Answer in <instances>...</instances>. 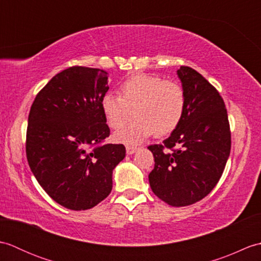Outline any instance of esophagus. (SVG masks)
<instances>
[{
	"label": "esophagus",
	"instance_id": "esophagus-1",
	"mask_svg": "<svg viewBox=\"0 0 261 261\" xmlns=\"http://www.w3.org/2000/svg\"><path fill=\"white\" fill-rule=\"evenodd\" d=\"M125 149H126V154H132L138 150V148L134 147V146H126Z\"/></svg>",
	"mask_w": 261,
	"mask_h": 261
}]
</instances>
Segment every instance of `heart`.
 Segmentation results:
<instances>
[{
    "mask_svg": "<svg viewBox=\"0 0 261 261\" xmlns=\"http://www.w3.org/2000/svg\"><path fill=\"white\" fill-rule=\"evenodd\" d=\"M101 107L109 125L114 129L121 126L135 110L137 119L115 131L114 139L136 146L154 132L157 136H166L179 125L185 113L186 94L177 81L136 74L121 85V95L105 94Z\"/></svg>",
    "mask_w": 261,
    "mask_h": 261,
    "instance_id": "heart-1",
    "label": "heart"
}]
</instances>
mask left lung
Instances as JSON below:
<instances>
[{"label": "left lung", "mask_w": 261, "mask_h": 261, "mask_svg": "<svg viewBox=\"0 0 261 261\" xmlns=\"http://www.w3.org/2000/svg\"><path fill=\"white\" fill-rule=\"evenodd\" d=\"M186 94L179 125L163 145H151L154 167L149 182L171 206L201 201L218 184L231 150V131L218 90L188 66L177 70Z\"/></svg>", "instance_id": "obj_1"}]
</instances>
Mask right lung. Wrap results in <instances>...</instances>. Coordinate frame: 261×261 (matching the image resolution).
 <instances>
[{
	"instance_id": "right-lung-1",
	"label": "right lung",
	"mask_w": 261,
	"mask_h": 261,
	"mask_svg": "<svg viewBox=\"0 0 261 261\" xmlns=\"http://www.w3.org/2000/svg\"><path fill=\"white\" fill-rule=\"evenodd\" d=\"M109 90L103 69L73 66L37 94L28 118L25 152L40 186L62 206L92 208L112 191L123 145L103 143L110 127L102 111Z\"/></svg>"
}]
</instances>
